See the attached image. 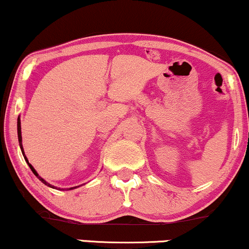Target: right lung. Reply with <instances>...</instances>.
<instances>
[{"instance_id": "add662e5", "label": "right lung", "mask_w": 249, "mask_h": 249, "mask_svg": "<svg viewBox=\"0 0 249 249\" xmlns=\"http://www.w3.org/2000/svg\"><path fill=\"white\" fill-rule=\"evenodd\" d=\"M17 133H18V141H19V147H20V150H21V153H23V156H24L25 161L27 162V164H28V166H30V168H31V170H32V172H33V174L36 175L37 178H39V180H41V181L43 182V184L47 185V186H49V187H52V188H55V190H56V188H57V187L54 186V185L49 184V182H48V181H46L45 179H43L42 177H40L39 174H37V172L36 171V169H34L33 166L31 165L30 163H28V160H27V157L25 156V153H24V148H23V142H21V126H20V117H18V119H17ZM77 187H79V186L69 187V188H62V190H61V188H57V190H59V191H65V190H67V191H71V190H74V188H77Z\"/></svg>"}]
</instances>
